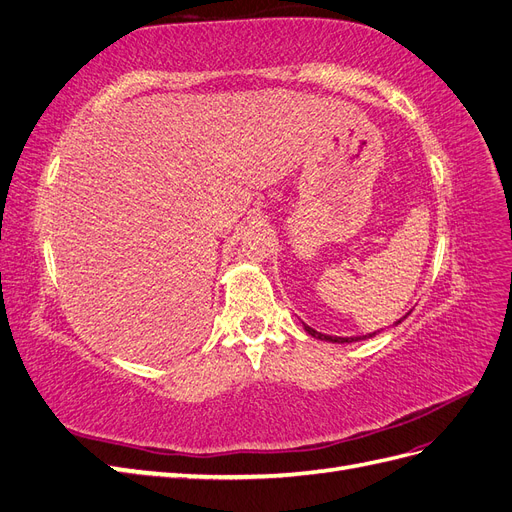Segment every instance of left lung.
I'll use <instances>...</instances> for the list:
<instances>
[{
	"label": "left lung",
	"mask_w": 512,
	"mask_h": 512,
	"mask_svg": "<svg viewBox=\"0 0 512 512\" xmlns=\"http://www.w3.org/2000/svg\"><path fill=\"white\" fill-rule=\"evenodd\" d=\"M408 316V314H406ZM404 316V318H406ZM401 318V320H404ZM401 320H397V324L401 322ZM305 331L312 335V337H316V339H322V342H333V344H350V342H359V339H367V337H374L376 333H369V335H363V337H333V335H324V333H318V331H314L312 327H307L305 324Z\"/></svg>",
	"instance_id": "1"
}]
</instances>
